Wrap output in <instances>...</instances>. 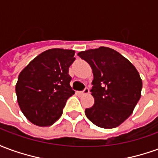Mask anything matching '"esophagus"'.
<instances>
[{"label":"esophagus","instance_id":"esophagus-1","mask_svg":"<svg viewBox=\"0 0 158 158\" xmlns=\"http://www.w3.org/2000/svg\"><path fill=\"white\" fill-rule=\"evenodd\" d=\"M89 92V89L88 88H85V89H84L83 91H79L78 94H79V96H83V95H85V94H88Z\"/></svg>","mask_w":158,"mask_h":158}]
</instances>
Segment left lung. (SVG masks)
Here are the masks:
<instances>
[{
	"mask_svg": "<svg viewBox=\"0 0 158 158\" xmlns=\"http://www.w3.org/2000/svg\"><path fill=\"white\" fill-rule=\"evenodd\" d=\"M78 56L89 63L94 75L90 92L95 103L85 109L86 117L103 129L116 128L132 114L141 96L139 72L119 52L105 46Z\"/></svg>",
	"mask_w": 158,
	"mask_h": 158,
	"instance_id": "8db88e82",
	"label": "left lung"
}]
</instances>
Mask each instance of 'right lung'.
<instances>
[{
  "mask_svg": "<svg viewBox=\"0 0 158 158\" xmlns=\"http://www.w3.org/2000/svg\"><path fill=\"white\" fill-rule=\"evenodd\" d=\"M73 50L54 48L36 56L19 73L16 94L26 118L37 126H51L62 116L66 102L74 94L69 67Z\"/></svg>",
  "mask_w": 158,
  "mask_h": 158,
  "instance_id": "right-lung-1",
  "label": "right lung"
}]
</instances>
